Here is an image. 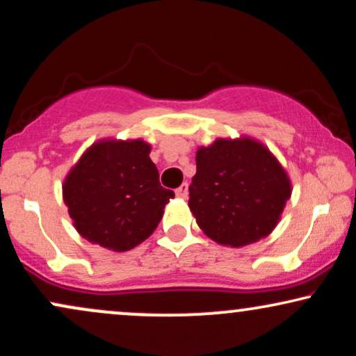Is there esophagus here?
Returning a JSON list of instances; mask_svg holds the SVG:
<instances>
[{"mask_svg":"<svg viewBox=\"0 0 356 356\" xmlns=\"http://www.w3.org/2000/svg\"><path fill=\"white\" fill-rule=\"evenodd\" d=\"M175 195H177L179 199H187V195H189V186L184 182L181 187H177V189H175Z\"/></svg>","mask_w":356,"mask_h":356,"instance_id":"esophagus-1","label":"esophagus"}]
</instances>
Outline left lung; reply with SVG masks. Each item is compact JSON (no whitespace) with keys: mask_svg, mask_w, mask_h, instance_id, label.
I'll return each mask as SVG.
<instances>
[{"mask_svg":"<svg viewBox=\"0 0 356 356\" xmlns=\"http://www.w3.org/2000/svg\"><path fill=\"white\" fill-rule=\"evenodd\" d=\"M195 164L189 209L207 238L243 248L271 234L293 187L263 142L248 136L219 137L199 147Z\"/></svg>","mask_w":356,"mask_h":356,"instance_id":"left-lung-1","label":"left lung"}]
</instances>
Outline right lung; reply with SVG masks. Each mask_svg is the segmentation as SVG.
<instances>
[{"label": "right lung", "mask_w": 356, "mask_h": 356, "mask_svg": "<svg viewBox=\"0 0 356 356\" xmlns=\"http://www.w3.org/2000/svg\"><path fill=\"white\" fill-rule=\"evenodd\" d=\"M142 138H102L65 177L63 201L83 239L108 251H130L149 238L174 192L159 182Z\"/></svg>", "instance_id": "add662e5"}]
</instances>
